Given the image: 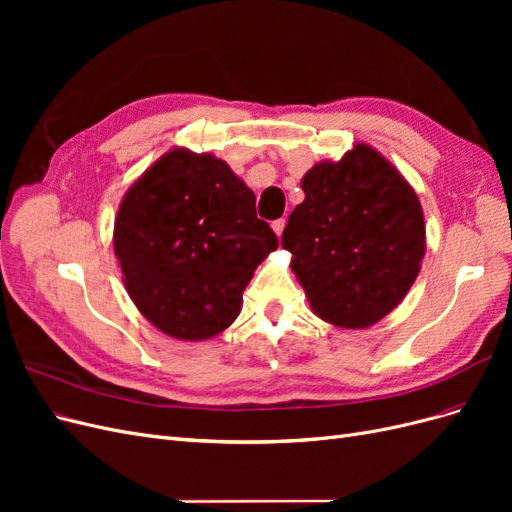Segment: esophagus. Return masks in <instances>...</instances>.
<instances>
[{
	"label": "esophagus",
	"mask_w": 512,
	"mask_h": 512,
	"mask_svg": "<svg viewBox=\"0 0 512 512\" xmlns=\"http://www.w3.org/2000/svg\"><path fill=\"white\" fill-rule=\"evenodd\" d=\"M284 226H286V220H275L273 224H271V228H273V232L277 235V239L282 237V232H284Z\"/></svg>",
	"instance_id": "esophagus-1"
}]
</instances>
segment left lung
Listing matches in <instances>:
<instances>
[{"label": "left lung", "mask_w": 512, "mask_h": 512, "mask_svg": "<svg viewBox=\"0 0 512 512\" xmlns=\"http://www.w3.org/2000/svg\"><path fill=\"white\" fill-rule=\"evenodd\" d=\"M305 200L282 235L312 312L342 329H367L404 301L425 256L423 207L380 151L356 143L314 164Z\"/></svg>", "instance_id": "8db88e82"}]
</instances>
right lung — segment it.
Segmentation results:
<instances>
[{"label": "right lung", "mask_w": 512, "mask_h": 512, "mask_svg": "<svg viewBox=\"0 0 512 512\" xmlns=\"http://www.w3.org/2000/svg\"><path fill=\"white\" fill-rule=\"evenodd\" d=\"M130 299L153 327L183 342L228 329L243 290L277 237L230 166L185 147L166 151L123 196L113 230Z\"/></svg>", "instance_id": "add662e5"}]
</instances>
